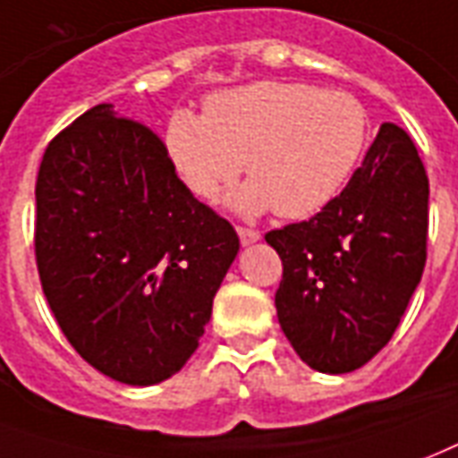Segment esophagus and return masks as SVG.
<instances>
[{"label": "esophagus", "mask_w": 458, "mask_h": 458, "mask_svg": "<svg viewBox=\"0 0 458 458\" xmlns=\"http://www.w3.org/2000/svg\"><path fill=\"white\" fill-rule=\"evenodd\" d=\"M237 235H240V242L247 247V244H254V242H259L261 235L257 233V230L252 228H242V225H237Z\"/></svg>", "instance_id": "esophagus-1"}]
</instances>
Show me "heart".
<instances>
[{"mask_svg":"<svg viewBox=\"0 0 458 458\" xmlns=\"http://www.w3.org/2000/svg\"><path fill=\"white\" fill-rule=\"evenodd\" d=\"M369 141V114L348 90L302 81H257L208 98L204 114L177 110L165 127L174 170L216 201L242 167L252 182L230 197L242 216L274 211L300 221L344 191Z\"/></svg>","mask_w":458,"mask_h":458,"instance_id":"heart-1","label":"heart"}]
</instances>
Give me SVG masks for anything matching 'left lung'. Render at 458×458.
Returning a JSON list of instances; mask_svg holds the SVG:
<instances>
[{
	"label": "left lung",
	"instance_id": "8db88e82",
	"mask_svg": "<svg viewBox=\"0 0 458 458\" xmlns=\"http://www.w3.org/2000/svg\"><path fill=\"white\" fill-rule=\"evenodd\" d=\"M428 197L411 136L384 122L327 208L267 233L284 261L276 314L310 368L353 372L389 344L423 276Z\"/></svg>",
	"mask_w": 458,
	"mask_h": 458
}]
</instances>
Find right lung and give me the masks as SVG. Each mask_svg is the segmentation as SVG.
Returning <instances> with one entry per match:
<instances>
[{
	"mask_svg": "<svg viewBox=\"0 0 458 458\" xmlns=\"http://www.w3.org/2000/svg\"><path fill=\"white\" fill-rule=\"evenodd\" d=\"M35 259L59 329L114 382L151 386L197 351L240 252L151 129L113 103L47 146L35 184Z\"/></svg>",
	"mask_w": 458,
	"mask_h": 458,
	"instance_id": "add662e5",
	"label": "right lung"
}]
</instances>
